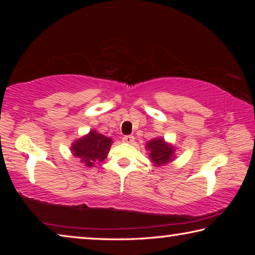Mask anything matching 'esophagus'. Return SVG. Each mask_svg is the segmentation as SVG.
Returning <instances> with one entry per match:
<instances>
[{
    "label": "esophagus",
    "instance_id": "obj_1",
    "mask_svg": "<svg viewBox=\"0 0 255 255\" xmlns=\"http://www.w3.org/2000/svg\"><path fill=\"white\" fill-rule=\"evenodd\" d=\"M133 140H135V138H133V136H131V135H127V136L123 137V141H125V143L131 144Z\"/></svg>",
    "mask_w": 255,
    "mask_h": 255
}]
</instances>
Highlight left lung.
<instances>
[{"mask_svg":"<svg viewBox=\"0 0 255 255\" xmlns=\"http://www.w3.org/2000/svg\"><path fill=\"white\" fill-rule=\"evenodd\" d=\"M146 148L149 150V158L152 159L154 165L162 166L173 161L175 149L163 138H154L146 144Z\"/></svg>","mask_w":255,"mask_h":255,"instance_id":"8db88e82","label":"left lung"}]
</instances>
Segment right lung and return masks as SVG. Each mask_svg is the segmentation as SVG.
<instances>
[{"mask_svg": "<svg viewBox=\"0 0 255 255\" xmlns=\"http://www.w3.org/2000/svg\"><path fill=\"white\" fill-rule=\"evenodd\" d=\"M111 144V138L91 130L88 135L75 140L71 146V150L75 157H79L86 166L91 167L96 162L105 161Z\"/></svg>", "mask_w": 255, "mask_h": 255, "instance_id": "1", "label": "right lung"}]
</instances>
